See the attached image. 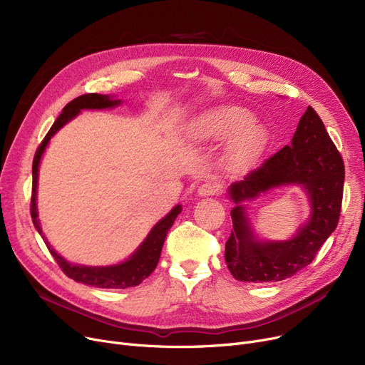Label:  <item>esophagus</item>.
<instances>
[{
    "mask_svg": "<svg viewBox=\"0 0 365 365\" xmlns=\"http://www.w3.org/2000/svg\"><path fill=\"white\" fill-rule=\"evenodd\" d=\"M222 192V185L217 180H207L198 187V195L200 197H210V195H217Z\"/></svg>",
    "mask_w": 365,
    "mask_h": 365,
    "instance_id": "1",
    "label": "esophagus"
}]
</instances>
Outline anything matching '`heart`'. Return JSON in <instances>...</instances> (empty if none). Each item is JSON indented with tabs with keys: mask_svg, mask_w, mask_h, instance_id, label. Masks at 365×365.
Returning <instances> with one entry per match:
<instances>
[{
	"mask_svg": "<svg viewBox=\"0 0 365 365\" xmlns=\"http://www.w3.org/2000/svg\"><path fill=\"white\" fill-rule=\"evenodd\" d=\"M252 123L250 112L240 106H227L204 117L198 133L204 139H229L237 133L229 146V161L235 167H245L259 158L267 140L264 128Z\"/></svg>",
	"mask_w": 365,
	"mask_h": 365,
	"instance_id": "obj_1",
	"label": "heart"
}]
</instances>
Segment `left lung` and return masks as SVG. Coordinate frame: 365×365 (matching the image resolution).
Wrapping results in <instances>:
<instances>
[{"label": "left lung", "mask_w": 365, "mask_h": 365, "mask_svg": "<svg viewBox=\"0 0 365 365\" xmlns=\"http://www.w3.org/2000/svg\"><path fill=\"white\" fill-rule=\"evenodd\" d=\"M344 182V164L314 108L302 115L290 145L229 187L235 204L284 185H300L311 198V219L287 241L255 238L245 207L231 212L234 229L225 245V260L238 281L269 282L294 275L311 264L322 244L339 223Z\"/></svg>", "instance_id": "left-lung-1"}]
</instances>
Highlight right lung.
I'll return each mask as SVG.
<instances>
[{
    "instance_id": "obj_1",
    "label": "right lung",
    "mask_w": 365,
    "mask_h": 365,
    "mask_svg": "<svg viewBox=\"0 0 365 365\" xmlns=\"http://www.w3.org/2000/svg\"><path fill=\"white\" fill-rule=\"evenodd\" d=\"M121 101H112L109 96L98 94V93H87L80 96V98L73 99L69 102L62 113L57 117L48 133L46 134V138L43 139L41 145L38 146L34 163H32V197H31V217L34 222V226L40 235L44 238V242L48 248V252L57 262V264L61 266V269L63 271L65 275L72 278L76 282H83L87 285L93 287H99V289H128V287L139 285L145 278H148L153 269H155L163 245L167 237L168 229L175 223L178 215L182 212V207L176 205L171 212L161 219L155 226L152 227V231L146 237V240L142 242V245L138 248L136 252L131 255V257L120 264L115 266H80V264H72L66 262L61 255H57L46 237L43 235L40 222H38V213H36V185H38V167H40L41 155L44 153V149L47 143L50 142L53 134L62 128L68 121H71L76 113H78L81 109H105V108H112L120 105Z\"/></svg>"
}]
</instances>
